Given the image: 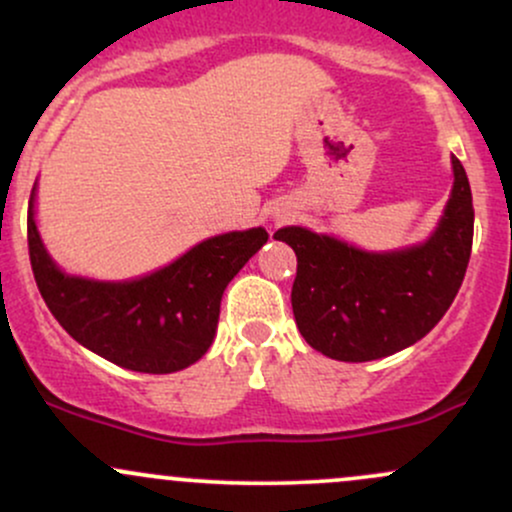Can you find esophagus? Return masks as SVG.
Returning <instances> with one entry per match:
<instances>
[{
	"label": "esophagus",
	"instance_id": "obj_1",
	"mask_svg": "<svg viewBox=\"0 0 512 512\" xmlns=\"http://www.w3.org/2000/svg\"><path fill=\"white\" fill-rule=\"evenodd\" d=\"M286 216H289V214H284V211H276V214H274V221H281V219H286Z\"/></svg>",
	"mask_w": 512,
	"mask_h": 512
}]
</instances>
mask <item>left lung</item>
I'll list each match as a JSON object with an SVG mask.
<instances>
[{
	"label": "left lung",
	"instance_id": "obj_1",
	"mask_svg": "<svg viewBox=\"0 0 512 512\" xmlns=\"http://www.w3.org/2000/svg\"><path fill=\"white\" fill-rule=\"evenodd\" d=\"M450 163V199L424 243L366 250L305 226L274 233L296 252L293 317L315 351L334 361H375L424 339L448 313L474 236L467 173L455 156Z\"/></svg>",
	"mask_w": 512,
	"mask_h": 512
}]
</instances>
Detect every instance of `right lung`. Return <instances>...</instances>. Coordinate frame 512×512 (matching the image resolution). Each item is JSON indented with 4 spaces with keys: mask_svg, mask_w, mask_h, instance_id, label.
<instances>
[{
    "mask_svg": "<svg viewBox=\"0 0 512 512\" xmlns=\"http://www.w3.org/2000/svg\"><path fill=\"white\" fill-rule=\"evenodd\" d=\"M28 202V252L40 296L81 346L137 373H175L209 351L221 296L245 262L267 243L262 226L211 236L166 267L134 279L69 274L52 260Z\"/></svg>",
    "mask_w": 512,
    "mask_h": 512,
    "instance_id": "1",
    "label": "right lung"
}]
</instances>
